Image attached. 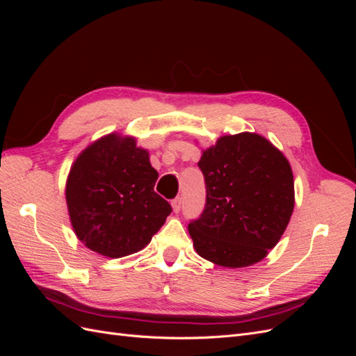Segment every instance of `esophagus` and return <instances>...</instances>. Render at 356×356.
Returning <instances> with one entry per match:
<instances>
[{"label": "esophagus", "mask_w": 356, "mask_h": 356, "mask_svg": "<svg viewBox=\"0 0 356 356\" xmlns=\"http://www.w3.org/2000/svg\"><path fill=\"white\" fill-rule=\"evenodd\" d=\"M181 207H182V197H177L172 200V208H174V212H179L181 211Z\"/></svg>", "instance_id": "34e87169"}]
</instances>
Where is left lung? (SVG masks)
<instances>
[{"instance_id":"left-lung-1","label":"left lung","mask_w":356,"mask_h":356,"mask_svg":"<svg viewBox=\"0 0 356 356\" xmlns=\"http://www.w3.org/2000/svg\"><path fill=\"white\" fill-rule=\"evenodd\" d=\"M197 165L207 184V204L188 224L196 252L230 268L261 261L293 215L289 161L264 136L243 132L218 138L203 149Z\"/></svg>"}]
</instances>
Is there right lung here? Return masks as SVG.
<instances>
[{
    "label": "right lung",
    "instance_id": "right-lung-1",
    "mask_svg": "<svg viewBox=\"0 0 356 356\" xmlns=\"http://www.w3.org/2000/svg\"><path fill=\"white\" fill-rule=\"evenodd\" d=\"M157 177L134 136L110 134L83 149L65 187L79 241L110 258L141 251L172 212L154 191Z\"/></svg>",
    "mask_w": 356,
    "mask_h": 356
}]
</instances>
